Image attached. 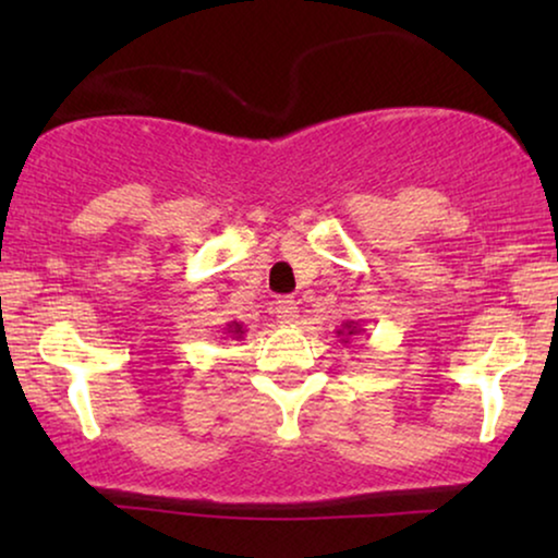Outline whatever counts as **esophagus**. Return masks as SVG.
Instances as JSON below:
<instances>
[{"label": "esophagus", "mask_w": 558, "mask_h": 558, "mask_svg": "<svg viewBox=\"0 0 558 558\" xmlns=\"http://www.w3.org/2000/svg\"><path fill=\"white\" fill-rule=\"evenodd\" d=\"M271 312H274V315H277L279 323H284V325L294 323V319L300 317V315H296V302L292 300V296H279V300L274 302Z\"/></svg>", "instance_id": "1"}]
</instances>
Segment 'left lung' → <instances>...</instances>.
I'll list each match as a JSON object with an SVG mask.
<instances>
[{"label":"left lung","instance_id":"left-lung-1","mask_svg":"<svg viewBox=\"0 0 558 558\" xmlns=\"http://www.w3.org/2000/svg\"><path fill=\"white\" fill-rule=\"evenodd\" d=\"M361 332H365L361 325L357 323H353V319H350V323H345L338 330V338H340V342H350V338H353V335H361Z\"/></svg>","mask_w":558,"mask_h":558}]
</instances>
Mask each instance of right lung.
Wrapping results in <instances>:
<instances>
[{
  "instance_id": "obj_1",
  "label": "right lung",
  "mask_w": 558,
  "mask_h": 558,
  "mask_svg": "<svg viewBox=\"0 0 558 558\" xmlns=\"http://www.w3.org/2000/svg\"><path fill=\"white\" fill-rule=\"evenodd\" d=\"M223 330H226L223 332L226 338H233V340H241L243 335H246V327H243V323H228Z\"/></svg>"
}]
</instances>
